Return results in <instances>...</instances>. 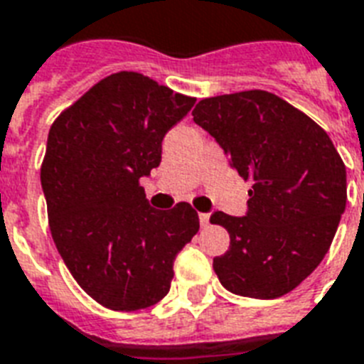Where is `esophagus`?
<instances>
[{
    "mask_svg": "<svg viewBox=\"0 0 364 364\" xmlns=\"http://www.w3.org/2000/svg\"><path fill=\"white\" fill-rule=\"evenodd\" d=\"M198 219H200V225H202V227H210V213H200L198 215Z\"/></svg>",
    "mask_w": 364,
    "mask_h": 364,
    "instance_id": "esophagus-1",
    "label": "esophagus"
}]
</instances>
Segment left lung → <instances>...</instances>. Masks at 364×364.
Returning a JSON list of instances; mask_svg holds the SVG:
<instances>
[{
  "label": "left lung",
  "mask_w": 364,
  "mask_h": 364,
  "mask_svg": "<svg viewBox=\"0 0 364 364\" xmlns=\"http://www.w3.org/2000/svg\"><path fill=\"white\" fill-rule=\"evenodd\" d=\"M194 122L215 137L249 191L245 217L215 211L230 234L213 259L230 293L270 300L316 270L346 210V166L321 126L266 90L200 100Z\"/></svg>",
  "instance_id": "left-lung-1"
}]
</instances>
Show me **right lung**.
<instances>
[{"mask_svg":"<svg viewBox=\"0 0 364 364\" xmlns=\"http://www.w3.org/2000/svg\"><path fill=\"white\" fill-rule=\"evenodd\" d=\"M194 102L119 71L50 126L41 164L50 234L82 291L109 310H143L164 299L177 253L198 232L193 205L153 210L139 185L160 164L166 132Z\"/></svg>","mask_w":364,"mask_h":364,"instance_id":"1","label":"right lung"}]
</instances>
